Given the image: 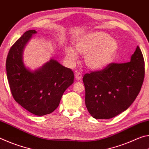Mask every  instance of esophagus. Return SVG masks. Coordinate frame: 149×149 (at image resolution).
I'll return each instance as SVG.
<instances>
[{
    "instance_id": "esophagus-1",
    "label": "esophagus",
    "mask_w": 149,
    "mask_h": 149,
    "mask_svg": "<svg viewBox=\"0 0 149 149\" xmlns=\"http://www.w3.org/2000/svg\"><path fill=\"white\" fill-rule=\"evenodd\" d=\"M75 77L77 80H80L82 78V74L79 72H75Z\"/></svg>"
}]
</instances>
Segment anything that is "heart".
<instances>
[{
    "label": "heart",
    "mask_w": 149,
    "mask_h": 149,
    "mask_svg": "<svg viewBox=\"0 0 149 149\" xmlns=\"http://www.w3.org/2000/svg\"><path fill=\"white\" fill-rule=\"evenodd\" d=\"M74 49L85 56V65L89 68L99 70L104 68L114 60L118 49L116 40L103 31L88 33L74 42ZM65 56L70 61L76 60L77 55L72 47L64 50Z\"/></svg>",
    "instance_id": "1"
}]
</instances>
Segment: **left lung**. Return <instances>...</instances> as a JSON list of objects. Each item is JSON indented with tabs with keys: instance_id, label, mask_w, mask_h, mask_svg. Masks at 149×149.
I'll use <instances>...</instances> for the list:
<instances>
[{
	"instance_id": "obj_1",
	"label": "left lung",
	"mask_w": 149,
	"mask_h": 149,
	"mask_svg": "<svg viewBox=\"0 0 149 149\" xmlns=\"http://www.w3.org/2000/svg\"><path fill=\"white\" fill-rule=\"evenodd\" d=\"M145 77V61L137 46L129 62L111 63L83 77L85 105L95 119H110L127 110L137 97Z\"/></svg>"
}]
</instances>
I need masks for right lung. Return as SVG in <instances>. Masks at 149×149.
<instances>
[{"label": "right lung", "instance_id": "1", "mask_svg": "<svg viewBox=\"0 0 149 149\" xmlns=\"http://www.w3.org/2000/svg\"><path fill=\"white\" fill-rule=\"evenodd\" d=\"M36 33L35 30L25 32L12 45L6 58V69L14 100L32 114L44 116L58 107L63 93L74 82V75L71 69L54 59L35 71L25 66L24 49Z\"/></svg>", "mask_w": 149, "mask_h": 149}]
</instances>
